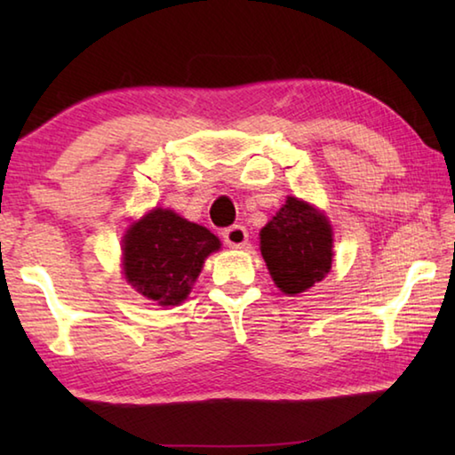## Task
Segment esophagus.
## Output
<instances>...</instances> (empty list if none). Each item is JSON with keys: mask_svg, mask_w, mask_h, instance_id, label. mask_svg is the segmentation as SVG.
I'll list each match as a JSON object with an SVG mask.
<instances>
[{"mask_svg": "<svg viewBox=\"0 0 455 455\" xmlns=\"http://www.w3.org/2000/svg\"><path fill=\"white\" fill-rule=\"evenodd\" d=\"M222 241H225L227 246L230 249H243L249 241V233H246V228L241 225H233L222 230Z\"/></svg>", "mask_w": 455, "mask_h": 455, "instance_id": "1", "label": "esophagus"}]
</instances>
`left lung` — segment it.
I'll return each instance as SVG.
<instances>
[{"instance_id":"1","label":"left lung","mask_w":455,"mask_h":455,"mask_svg":"<svg viewBox=\"0 0 455 455\" xmlns=\"http://www.w3.org/2000/svg\"><path fill=\"white\" fill-rule=\"evenodd\" d=\"M260 252L273 281L284 295L311 289L329 273L333 235L327 219L295 196L260 230Z\"/></svg>"}]
</instances>
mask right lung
<instances>
[{"mask_svg":"<svg viewBox=\"0 0 455 455\" xmlns=\"http://www.w3.org/2000/svg\"><path fill=\"white\" fill-rule=\"evenodd\" d=\"M220 249L209 228L172 211L154 209L124 236L126 281L150 301L179 305L203 271L204 259Z\"/></svg>","mask_w":455,"mask_h":455,"instance_id":"add662e5","label":"right lung"}]
</instances>
